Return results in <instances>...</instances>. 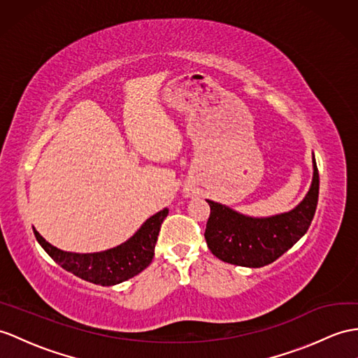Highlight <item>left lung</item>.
Segmentation results:
<instances>
[{
    "instance_id": "obj_1",
    "label": "left lung",
    "mask_w": 358,
    "mask_h": 358,
    "mask_svg": "<svg viewBox=\"0 0 358 358\" xmlns=\"http://www.w3.org/2000/svg\"><path fill=\"white\" fill-rule=\"evenodd\" d=\"M313 167L315 174L308 194L290 213L254 219L208 200L211 214L206 222L205 240L213 255L235 266L263 267L289 250L308 231L316 213L319 197L316 161Z\"/></svg>"
}]
</instances>
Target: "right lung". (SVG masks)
<instances>
[{
    "label": "right lung",
    "instance_id": "1",
    "mask_svg": "<svg viewBox=\"0 0 358 358\" xmlns=\"http://www.w3.org/2000/svg\"><path fill=\"white\" fill-rule=\"evenodd\" d=\"M169 214L165 208L152 215L132 238L113 249L97 252V254H71L64 252L43 240L36 229L34 237L43 250L53 258L66 272L82 278L85 281L99 285H115L130 280L149 267L155 257V245L158 240L161 224Z\"/></svg>",
    "mask_w": 358,
    "mask_h": 358
}]
</instances>
